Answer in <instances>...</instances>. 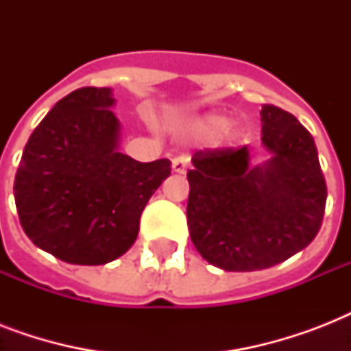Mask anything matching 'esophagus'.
<instances>
[{
	"instance_id": "34e87169",
	"label": "esophagus",
	"mask_w": 351,
	"mask_h": 351,
	"mask_svg": "<svg viewBox=\"0 0 351 351\" xmlns=\"http://www.w3.org/2000/svg\"><path fill=\"white\" fill-rule=\"evenodd\" d=\"M189 156L187 154H180V156H175L173 158V171L175 173H180V175H184L187 171V167H189Z\"/></svg>"
}]
</instances>
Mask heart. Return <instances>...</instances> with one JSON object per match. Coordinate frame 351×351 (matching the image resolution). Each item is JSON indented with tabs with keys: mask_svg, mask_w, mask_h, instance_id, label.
<instances>
[{
	"mask_svg": "<svg viewBox=\"0 0 351 351\" xmlns=\"http://www.w3.org/2000/svg\"><path fill=\"white\" fill-rule=\"evenodd\" d=\"M187 134L198 140H208L217 134L220 143L231 145V143L239 142L242 136V129L239 123H226L224 114L219 112H209L204 117H198L187 123Z\"/></svg>",
	"mask_w": 351,
	"mask_h": 351,
	"instance_id": "heart-1",
	"label": "heart"
}]
</instances>
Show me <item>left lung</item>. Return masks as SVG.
<instances>
[{
  "label": "left lung",
  "mask_w": 351,
  "mask_h": 351,
  "mask_svg": "<svg viewBox=\"0 0 351 351\" xmlns=\"http://www.w3.org/2000/svg\"><path fill=\"white\" fill-rule=\"evenodd\" d=\"M262 145L271 158L251 165L247 145L204 149L187 173V228L197 251L226 271L288 261L315 239L326 180L315 142L293 114L262 106Z\"/></svg>",
  "instance_id": "obj_1"
}]
</instances>
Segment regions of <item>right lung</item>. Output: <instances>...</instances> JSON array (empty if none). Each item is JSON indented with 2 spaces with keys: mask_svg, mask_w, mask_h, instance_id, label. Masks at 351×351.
<instances>
[{
  "mask_svg": "<svg viewBox=\"0 0 351 351\" xmlns=\"http://www.w3.org/2000/svg\"><path fill=\"white\" fill-rule=\"evenodd\" d=\"M109 87H82L58 101L25 145L14 198L32 242L69 264L100 266L125 253L140 215L171 175L167 158L136 162L118 151Z\"/></svg>",
  "mask_w": 351,
  "mask_h": 351,
  "instance_id": "add662e5",
  "label": "right lung"
}]
</instances>
